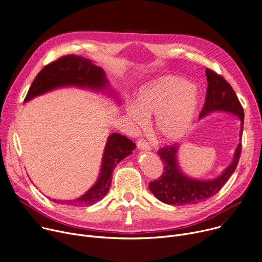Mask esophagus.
<instances>
[{"label":"esophagus","instance_id":"34e87169","mask_svg":"<svg viewBox=\"0 0 262 262\" xmlns=\"http://www.w3.org/2000/svg\"><path fill=\"white\" fill-rule=\"evenodd\" d=\"M136 145H137V149L140 150V151H149L150 150V146L145 139L138 140Z\"/></svg>","mask_w":262,"mask_h":262}]
</instances>
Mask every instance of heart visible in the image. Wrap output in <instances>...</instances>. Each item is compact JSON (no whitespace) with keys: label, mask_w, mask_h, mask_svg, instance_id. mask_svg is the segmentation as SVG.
<instances>
[{"label":"heart","mask_w":262,"mask_h":262,"mask_svg":"<svg viewBox=\"0 0 262 262\" xmlns=\"http://www.w3.org/2000/svg\"><path fill=\"white\" fill-rule=\"evenodd\" d=\"M199 105V93L189 80L169 75L140 87L136 104H127L125 112L129 123L135 128L143 127L146 117L155 114V135L164 143H173L190 130Z\"/></svg>","instance_id":"1"}]
</instances>
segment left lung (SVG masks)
<instances>
[{"instance_id": "obj_1", "label": "left lung", "mask_w": 262, "mask_h": 262, "mask_svg": "<svg viewBox=\"0 0 262 262\" xmlns=\"http://www.w3.org/2000/svg\"><path fill=\"white\" fill-rule=\"evenodd\" d=\"M206 75L208 80L207 96L199 119L214 112H226L236 116L240 119L239 143L235 149L232 163L220 175L211 179L193 178L183 172L178 162V145L159 149L157 154L165 165L164 173L149 184V189L158 200L167 205H195L214 196L225 186L239 162L245 120L243 106L231 85L223 76L210 69H206Z\"/></svg>"}]
</instances>
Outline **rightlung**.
I'll use <instances>...</instances> for the list:
<instances>
[{
	"label": "right lung",
	"instance_id": "1",
	"mask_svg": "<svg viewBox=\"0 0 262 262\" xmlns=\"http://www.w3.org/2000/svg\"><path fill=\"white\" fill-rule=\"evenodd\" d=\"M65 87H76L97 93H105L116 99L117 104L120 102L118 94L111 89L105 71L96 66L91 59L76 55L63 56L45 66L34 78L24 102L27 103L38 95ZM135 148L136 145L128 137L118 133L110 134L104 149L102 166L95 184L78 198L65 201L53 199V201L70 206H91L100 201L111 186L113 169L124 158L132 154Z\"/></svg>",
	"mask_w": 262,
	"mask_h": 262
}]
</instances>
